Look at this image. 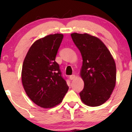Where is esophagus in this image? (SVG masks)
<instances>
[{
	"label": "esophagus",
	"mask_w": 132,
	"mask_h": 132,
	"mask_svg": "<svg viewBox=\"0 0 132 132\" xmlns=\"http://www.w3.org/2000/svg\"><path fill=\"white\" fill-rule=\"evenodd\" d=\"M75 78H76V76L75 75H71V76H69V78H70L71 80L75 79Z\"/></svg>",
	"instance_id": "esophagus-1"
}]
</instances>
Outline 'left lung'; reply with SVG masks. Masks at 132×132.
I'll use <instances>...</instances> for the list:
<instances>
[{"mask_svg":"<svg viewBox=\"0 0 132 132\" xmlns=\"http://www.w3.org/2000/svg\"><path fill=\"white\" fill-rule=\"evenodd\" d=\"M72 41L81 52V76L84 82L79 95L86 105L96 107L110 98L116 82V66L112 56L98 38L74 33Z\"/></svg>","mask_w":132,"mask_h":132,"instance_id":"1","label":"left lung"}]
</instances>
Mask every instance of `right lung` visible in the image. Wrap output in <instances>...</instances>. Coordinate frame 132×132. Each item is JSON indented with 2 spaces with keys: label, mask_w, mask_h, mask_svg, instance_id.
I'll return each mask as SVG.
<instances>
[{
  "label": "right lung",
  "mask_w": 132,
  "mask_h": 132,
  "mask_svg": "<svg viewBox=\"0 0 132 132\" xmlns=\"http://www.w3.org/2000/svg\"><path fill=\"white\" fill-rule=\"evenodd\" d=\"M63 35H49L31 45L22 66V81L27 95L42 108L58 105L68 87L62 76L56 56Z\"/></svg>",
  "instance_id": "add662e5"
}]
</instances>
